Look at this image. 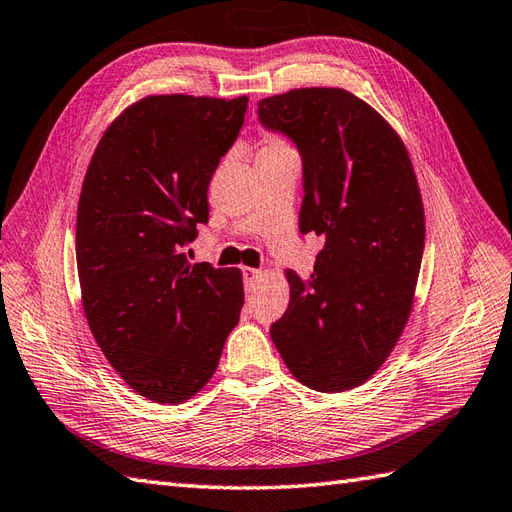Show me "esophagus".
<instances>
[{
    "instance_id": "1",
    "label": "esophagus",
    "mask_w": 512,
    "mask_h": 512,
    "mask_svg": "<svg viewBox=\"0 0 512 512\" xmlns=\"http://www.w3.org/2000/svg\"><path fill=\"white\" fill-rule=\"evenodd\" d=\"M260 276H263V271H260V269H254V267H245L243 269V282H245L247 289H249V286H254Z\"/></svg>"
}]
</instances>
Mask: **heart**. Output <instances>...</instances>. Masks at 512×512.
Returning <instances> with one entry per match:
<instances>
[{"instance_id": "b5f03b06", "label": "heart", "mask_w": 512, "mask_h": 512, "mask_svg": "<svg viewBox=\"0 0 512 512\" xmlns=\"http://www.w3.org/2000/svg\"><path fill=\"white\" fill-rule=\"evenodd\" d=\"M263 149H286V145L282 141H278V139H267Z\"/></svg>"}]
</instances>
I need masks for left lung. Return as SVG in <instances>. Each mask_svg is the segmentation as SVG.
I'll return each mask as SVG.
<instances>
[{
  "label": "left lung",
  "mask_w": 512,
  "mask_h": 512,
  "mask_svg": "<svg viewBox=\"0 0 512 512\" xmlns=\"http://www.w3.org/2000/svg\"><path fill=\"white\" fill-rule=\"evenodd\" d=\"M258 119L302 156L299 232L321 236L310 278L286 269L291 302L269 334L293 376L341 393L376 373L406 326L426 219L397 132L345 89H295L258 102Z\"/></svg>",
  "instance_id": "left-lung-1"
}]
</instances>
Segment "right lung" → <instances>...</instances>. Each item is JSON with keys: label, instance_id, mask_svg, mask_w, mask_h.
I'll return each instance as SVG.
<instances>
[{"label": "right lung", "instance_id": "right-lung-1", "mask_svg": "<svg viewBox=\"0 0 512 512\" xmlns=\"http://www.w3.org/2000/svg\"><path fill=\"white\" fill-rule=\"evenodd\" d=\"M247 97L149 95L99 139L76 223L82 306L99 350L134 393L189 400L239 323V269L191 265L208 184L243 126Z\"/></svg>", "mask_w": 512, "mask_h": 512}]
</instances>
